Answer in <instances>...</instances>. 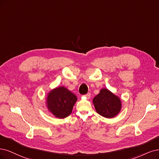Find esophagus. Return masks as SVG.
<instances>
[{
	"label": "esophagus",
	"mask_w": 159,
	"mask_h": 159,
	"mask_svg": "<svg viewBox=\"0 0 159 159\" xmlns=\"http://www.w3.org/2000/svg\"><path fill=\"white\" fill-rule=\"evenodd\" d=\"M90 96H91V94H90V93H88V94H86L84 95V96L86 97V98H88V99H89V98H90Z\"/></svg>",
	"instance_id": "obj_1"
}]
</instances>
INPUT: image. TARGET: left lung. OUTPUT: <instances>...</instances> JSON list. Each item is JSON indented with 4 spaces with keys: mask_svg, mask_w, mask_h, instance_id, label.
<instances>
[{
    "mask_svg": "<svg viewBox=\"0 0 159 159\" xmlns=\"http://www.w3.org/2000/svg\"><path fill=\"white\" fill-rule=\"evenodd\" d=\"M96 111L106 118H113L120 113L121 110V101L107 89H102L98 94L93 98Z\"/></svg>",
    "mask_w": 159,
    "mask_h": 159,
    "instance_id": "left-lung-1",
    "label": "left lung"
}]
</instances>
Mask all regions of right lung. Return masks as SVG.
<instances>
[{
  "label": "right lung",
  "mask_w": 159,
  "mask_h": 159,
  "mask_svg": "<svg viewBox=\"0 0 159 159\" xmlns=\"http://www.w3.org/2000/svg\"><path fill=\"white\" fill-rule=\"evenodd\" d=\"M77 97L64 86L51 90L46 97L48 111L59 119L65 118L72 112Z\"/></svg>",
  "instance_id": "right-lung-1"
}]
</instances>
